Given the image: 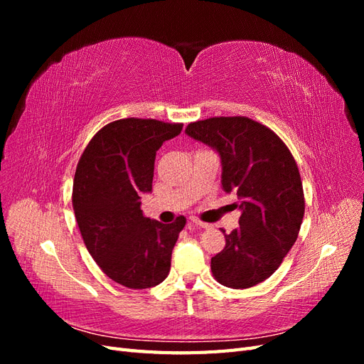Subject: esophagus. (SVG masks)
Instances as JSON below:
<instances>
[{
    "mask_svg": "<svg viewBox=\"0 0 364 364\" xmlns=\"http://www.w3.org/2000/svg\"><path fill=\"white\" fill-rule=\"evenodd\" d=\"M190 225H193V226H196V228H199V229H206V228H209L208 223H203V222H200V220H196V218H191V220H190Z\"/></svg>",
    "mask_w": 364,
    "mask_h": 364,
    "instance_id": "obj_1",
    "label": "esophagus"
}]
</instances>
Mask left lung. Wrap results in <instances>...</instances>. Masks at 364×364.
I'll return each instance as SVG.
<instances>
[{"label":"left lung","instance_id":"left-lung-1","mask_svg":"<svg viewBox=\"0 0 364 364\" xmlns=\"http://www.w3.org/2000/svg\"><path fill=\"white\" fill-rule=\"evenodd\" d=\"M185 132L217 150L223 190L240 199V228L225 235V249L211 258L214 278L230 289L253 287L278 270L299 234L305 213L299 168L284 141L247 117L196 121Z\"/></svg>","mask_w":364,"mask_h":364}]
</instances>
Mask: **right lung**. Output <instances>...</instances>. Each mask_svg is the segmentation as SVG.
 Wrapping results in <instances>:
<instances>
[{"mask_svg":"<svg viewBox=\"0 0 364 364\" xmlns=\"http://www.w3.org/2000/svg\"><path fill=\"white\" fill-rule=\"evenodd\" d=\"M183 124L123 118L94 135L77 164L73 208L87 252L109 278L141 290L168 277L171 252L186 218L170 225L144 217L141 194L151 191L156 151Z\"/></svg>","mask_w":364,"mask_h":364,"instance_id":"obj_1","label":"right lung"}]
</instances>
